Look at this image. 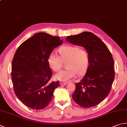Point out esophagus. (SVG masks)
Wrapping results in <instances>:
<instances>
[{"mask_svg":"<svg viewBox=\"0 0 127 127\" xmlns=\"http://www.w3.org/2000/svg\"><path fill=\"white\" fill-rule=\"evenodd\" d=\"M67 83H68V82H61V85H66Z\"/></svg>","mask_w":127,"mask_h":127,"instance_id":"esophagus-1","label":"esophagus"}]
</instances>
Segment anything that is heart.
I'll list each match as a JSON object with an SVG mask.
<instances>
[{
  "label": "heart",
  "instance_id": "heart-1",
  "mask_svg": "<svg viewBox=\"0 0 127 127\" xmlns=\"http://www.w3.org/2000/svg\"><path fill=\"white\" fill-rule=\"evenodd\" d=\"M60 57L51 52L48 57V63L51 69L58 71L66 62V69L58 72L56 78L62 81H68L77 74L82 75L87 71L90 64V55L88 51L77 46L66 45L59 48Z\"/></svg>",
  "mask_w": 127,
  "mask_h": 127
}]
</instances>
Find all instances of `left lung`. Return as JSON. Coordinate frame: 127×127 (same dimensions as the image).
<instances>
[{
    "mask_svg": "<svg viewBox=\"0 0 127 127\" xmlns=\"http://www.w3.org/2000/svg\"><path fill=\"white\" fill-rule=\"evenodd\" d=\"M67 41L82 46L90 55V64L85 77L75 83L72 99L80 106L88 108L108 95L115 77L114 61L104 42L91 32H85L66 37Z\"/></svg>",
    "mask_w": 127,
    "mask_h": 127,
    "instance_id": "8db88e82",
    "label": "left lung"
}]
</instances>
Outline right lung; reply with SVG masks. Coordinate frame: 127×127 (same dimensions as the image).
<instances>
[{
  "label": "right lung",
  "instance_id": "1",
  "mask_svg": "<svg viewBox=\"0 0 127 127\" xmlns=\"http://www.w3.org/2000/svg\"><path fill=\"white\" fill-rule=\"evenodd\" d=\"M62 40L46 33H38L18 47L12 62L11 79L15 93L23 103L34 110L50 104L59 81L50 82L52 75L48 57Z\"/></svg>",
  "mask_w": 127,
  "mask_h": 127
}]
</instances>
